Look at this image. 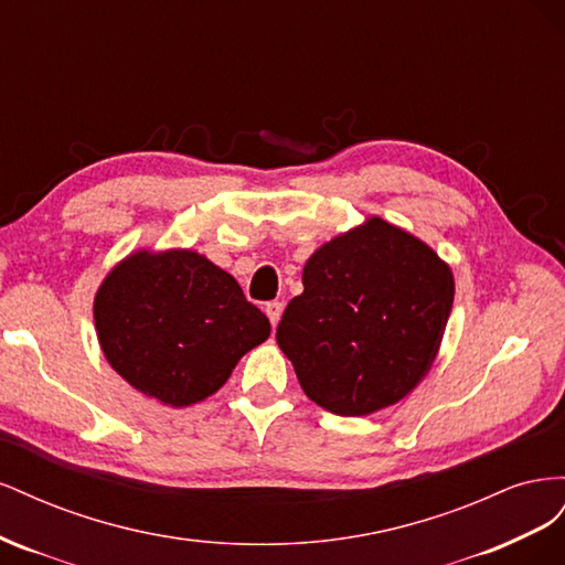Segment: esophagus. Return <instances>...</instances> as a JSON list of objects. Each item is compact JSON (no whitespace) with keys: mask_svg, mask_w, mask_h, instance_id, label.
<instances>
[{"mask_svg":"<svg viewBox=\"0 0 565 565\" xmlns=\"http://www.w3.org/2000/svg\"><path fill=\"white\" fill-rule=\"evenodd\" d=\"M264 311H266V316H268L273 328H276V324L280 322V316H282V301H268V303L264 306Z\"/></svg>","mask_w":565,"mask_h":565,"instance_id":"1","label":"esophagus"}]
</instances>
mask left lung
I'll return each mask as SVG.
<instances>
[{
	"label": "left lung",
	"instance_id": "8db88e82",
	"mask_svg": "<svg viewBox=\"0 0 565 565\" xmlns=\"http://www.w3.org/2000/svg\"><path fill=\"white\" fill-rule=\"evenodd\" d=\"M287 303L278 347L316 405L365 417L429 374L452 311V268L380 216L320 245Z\"/></svg>",
	"mask_w": 565,
	"mask_h": 565
}]
</instances>
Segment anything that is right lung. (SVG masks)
<instances>
[{
    "mask_svg": "<svg viewBox=\"0 0 565 565\" xmlns=\"http://www.w3.org/2000/svg\"><path fill=\"white\" fill-rule=\"evenodd\" d=\"M94 324L119 377L172 407L210 398L270 334L231 273L181 247L117 262L96 289Z\"/></svg>",
    "mask_w": 565,
    "mask_h": 565,
    "instance_id": "add662e5",
    "label": "right lung"
}]
</instances>
